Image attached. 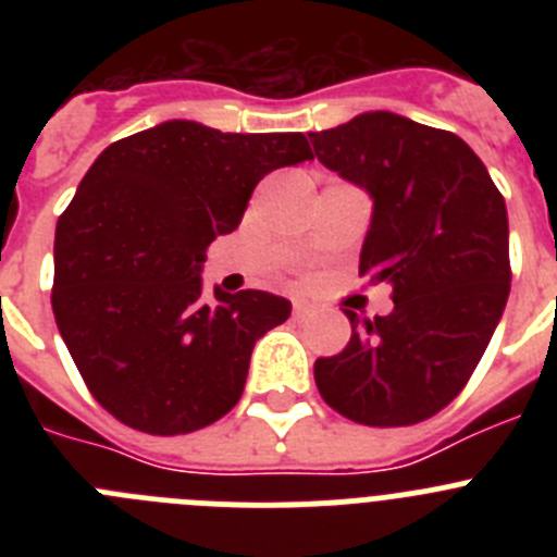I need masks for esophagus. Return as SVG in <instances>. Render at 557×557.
<instances>
[{
  "label": "esophagus",
  "mask_w": 557,
  "mask_h": 557,
  "mask_svg": "<svg viewBox=\"0 0 557 557\" xmlns=\"http://www.w3.org/2000/svg\"><path fill=\"white\" fill-rule=\"evenodd\" d=\"M309 314H312V307H309V304H304V301H295L293 304V318H295V321H307Z\"/></svg>",
  "instance_id": "obj_1"
}]
</instances>
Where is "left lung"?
Listing matches in <instances>:
<instances>
[{"instance_id": "left-lung-1", "label": "left lung", "mask_w": 557, "mask_h": 557, "mask_svg": "<svg viewBox=\"0 0 557 557\" xmlns=\"http://www.w3.org/2000/svg\"><path fill=\"white\" fill-rule=\"evenodd\" d=\"M309 139L373 198L359 275L393 287L385 318L346 309L351 339L314 362V385L357 424L426 421L466 387L508 304L505 198L460 136L398 113H359Z\"/></svg>"}]
</instances>
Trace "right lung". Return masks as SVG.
Listing matches in <instances>:
<instances>
[{
  "mask_svg": "<svg viewBox=\"0 0 557 557\" xmlns=\"http://www.w3.org/2000/svg\"><path fill=\"white\" fill-rule=\"evenodd\" d=\"M312 159L304 133L172 120L100 152L55 228L52 312L91 396L147 435H186L239 401L256 339L289 318L262 289L200 298L206 250L256 184Z\"/></svg>",
  "mask_w": 557,
  "mask_h": 557,
  "instance_id": "right-lung-1",
  "label": "right lung"
}]
</instances>
